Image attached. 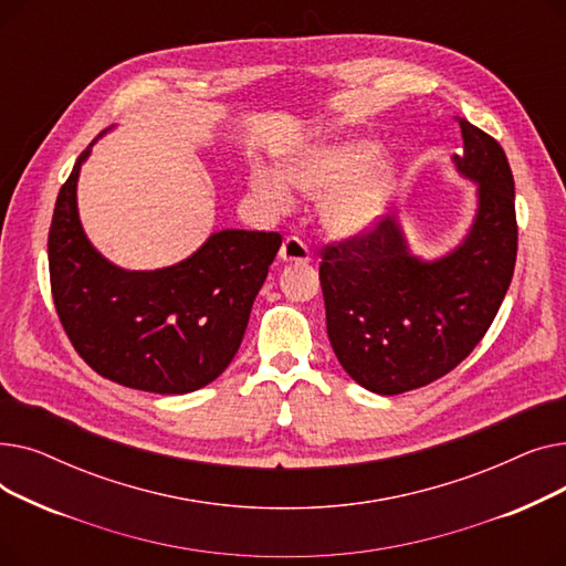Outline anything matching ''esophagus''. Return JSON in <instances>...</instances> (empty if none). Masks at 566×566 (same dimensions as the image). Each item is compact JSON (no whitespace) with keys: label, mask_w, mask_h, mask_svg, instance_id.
<instances>
[{"label":"esophagus","mask_w":566,"mask_h":566,"mask_svg":"<svg viewBox=\"0 0 566 566\" xmlns=\"http://www.w3.org/2000/svg\"><path fill=\"white\" fill-rule=\"evenodd\" d=\"M280 259L282 261H295V263H307L312 256H310V250L301 241V238L289 235V238H284V243L280 248Z\"/></svg>","instance_id":"esophagus-1"}]
</instances>
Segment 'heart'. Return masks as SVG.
<instances>
[{
  "instance_id": "heart-1",
  "label": "heart",
  "mask_w": 566,
  "mask_h": 566,
  "mask_svg": "<svg viewBox=\"0 0 566 566\" xmlns=\"http://www.w3.org/2000/svg\"><path fill=\"white\" fill-rule=\"evenodd\" d=\"M374 156L376 144L363 137L321 139L284 156L277 174L254 169L250 186L259 199L275 208L291 201L286 186L312 197L323 195L318 203L323 227L337 235H348L371 222L390 184V163L378 160L369 166Z\"/></svg>"
}]
</instances>
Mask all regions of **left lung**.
<instances>
[{
    "label": "left lung",
    "instance_id": "1",
    "mask_svg": "<svg viewBox=\"0 0 566 566\" xmlns=\"http://www.w3.org/2000/svg\"><path fill=\"white\" fill-rule=\"evenodd\" d=\"M459 174L478 184L463 243L436 261L412 256L395 218L321 250L325 323L346 374L376 395H401L450 374L482 342L510 289L516 248L514 176L502 146L457 118Z\"/></svg>",
    "mask_w": 566,
    "mask_h": 566
}]
</instances>
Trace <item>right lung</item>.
Listing matches in <instances>:
<instances>
[{"instance_id": "obj_1", "label": "right lung", "mask_w": 566, "mask_h": 566, "mask_svg": "<svg viewBox=\"0 0 566 566\" xmlns=\"http://www.w3.org/2000/svg\"><path fill=\"white\" fill-rule=\"evenodd\" d=\"M59 190L48 235L52 301L80 358L133 390L186 395L216 380L243 342L277 231L224 229L186 261L124 271L88 243L77 216V176Z\"/></svg>"}]
</instances>
